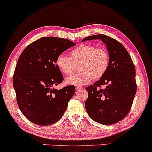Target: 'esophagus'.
I'll return each mask as SVG.
<instances>
[{"label": "esophagus", "instance_id": "esophagus-1", "mask_svg": "<svg viewBox=\"0 0 152 152\" xmlns=\"http://www.w3.org/2000/svg\"><path fill=\"white\" fill-rule=\"evenodd\" d=\"M82 88H83V87H82V86H76V89L77 91H78V90H80V89H82Z\"/></svg>", "mask_w": 152, "mask_h": 152}]
</instances>
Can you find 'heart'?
Instances as JSON below:
<instances>
[{
	"label": "heart",
	"instance_id": "1",
	"mask_svg": "<svg viewBox=\"0 0 152 152\" xmlns=\"http://www.w3.org/2000/svg\"><path fill=\"white\" fill-rule=\"evenodd\" d=\"M55 65L65 75H70L75 65L79 64L80 72L67 77L65 83L68 85L80 86L93 80L102 78L106 73L110 65L107 50L103 47H96L90 44H81L69 52V56L59 54Z\"/></svg>",
	"mask_w": 152,
	"mask_h": 152
}]
</instances>
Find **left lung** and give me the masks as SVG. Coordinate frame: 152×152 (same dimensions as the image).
I'll use <instances>...</instances> for the list:
<instances>
[{
	"mask_svg": "<svg viewBox=\"0 0 152 152\" xmlns=\"http://www.w3.org/2000/svg\"><path fill=\"white\" fill-rule=\"evenodd\" d=\"M100 39L106 46L110 65L102 78L86 88L88 96L85 109L91 119L103 125L116 123L126 117L136 94L135 67L121 43L104 34L88 37L82 40ZM102 86L105 87L101 88Z\"/></svg>",
	"mask_w": 152,
	"mask_h": 152,
	"instance_id": "1",
	"label": "left lung"
}]
</instances>
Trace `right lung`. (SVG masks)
Returning <instances> with one entry per match:
<instances>
[{"label": "right lung", "instance_id": "obj_1", "mask_svg": "<svg viewBox=\"0 0 152 152\" xmlns=\"http://www.w3.org/2000/svg\"><path fill=\"white\" fill-rule=\"evenodd\" d=\"M74 42L57 37H42L31 43L20 55L13 78L17 102L30 122L48 126L63 116L67 103L76 91L69 85L54 88L63 82V75L55 65L59 54Z\"/></svg>", "mask_w": 152, "mask_h": 152}]
</instances>
